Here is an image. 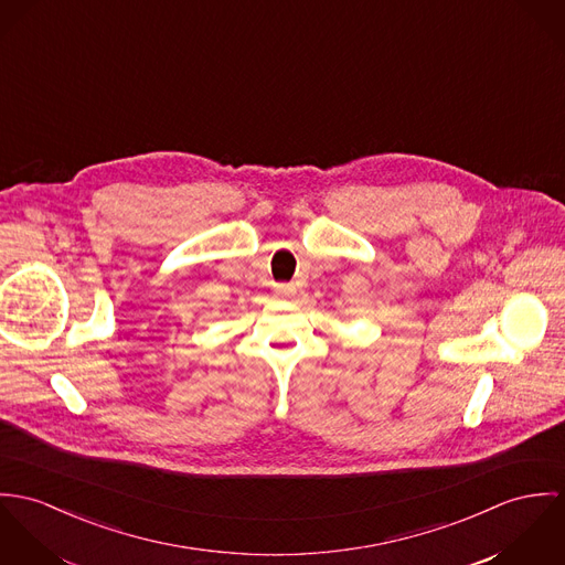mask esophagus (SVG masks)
I'll return each mask as SVG.
<instances>
[{"label":"esophagus","instance_id":"34e87169","mask_svg":"<svg viewBox=\"0 0 565 565\" xmlns=\"http://www.w3.org/2000/svg\"><path fill=\"white\" fill-rule=\"evenodd\" d=\"M277 292L281 295V297H286V299H290V297H295V292H297V288L292 286V284H284V286H277Z\"/></svg>","mask_w":565,"mask_h":565}]
</instances>
